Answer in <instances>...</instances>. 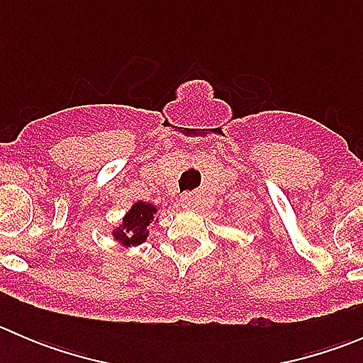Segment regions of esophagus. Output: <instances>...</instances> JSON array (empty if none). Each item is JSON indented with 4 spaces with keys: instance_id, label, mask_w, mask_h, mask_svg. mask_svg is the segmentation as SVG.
<instances>
[{
    "instance_id": "1",
    "label": "esophagus",
    "mask_w": 363,
    "mask_h": 363,
    "mask_svg": "<svg viewBox=\"0 0 363 363\" xmlns=\"http://www.w3.org/2000/svg\"><path fill=\"white\" fill-rule=\"evenodd\" d=\"M181 202H182V207H186V208H195V205H196V196L193 195V193H184V195L181 196Z\"/></svg>"
}]
</instances>
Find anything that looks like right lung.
Segmentation results:
<instances>
[{"mask_svg":"<svg viewBox=\"0 0 363 363\" xmlns=\"http://www.w3.org/2000/svg\"><path fill=\"white\" fill-rule=\"evenodd\" d=\"M156 212H158L156 205L147 202H135L123 218V223L117 228H113V239L126 247L145 242L149 235L147 228L155 221Z\"/></svg>","mask_w":363,"mask_h":363,"instance_id":"obj_1","label":"right lung"}]
</instances>
